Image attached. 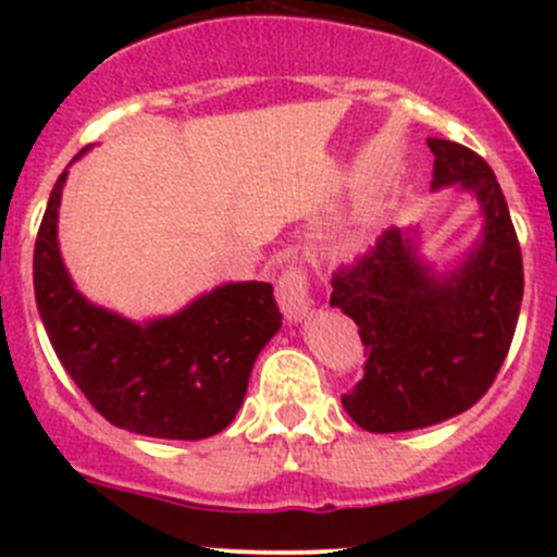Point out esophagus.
Segmentation results:
<instances>
[{"label": "esophagus", "mask_w": 557, "mask_h": 557, "mask_svg": "<svg viewBox=\"0 0 557 557\" xmlns=\"http://www.w3.org/2000/svg\"><path fill=\"white\" fill-rule=\"evenodd\" d=\"M277 301L288 320H301L310 312V272L301 261H288L280 272Z\"/></svg>", "instance_id": "1"}]
</instances>
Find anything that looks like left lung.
Listing matches in <instances>:
<instances>
[{
	"mask_svg": "<svg viewBox=\"0 0 557 557\" xmlns=\"http://www.w3.org/2000/svg\"><path fill=\"white\" fill-rule=\"evenodd\" d=\"M429 148L434 188L460 183L476 194L485 239L442 283L414 261L398 228L331 274V307L356 320L367 358L342 404L372 434L425 429L474 407L507 358L520 314V243L496 174L466 145L429 139Z\"/></svg>",
	"mask_w": 557,
	"mask_h": 557,
	"instance_id": "obj_1",
	"label": "left lung"
}]
</instances>
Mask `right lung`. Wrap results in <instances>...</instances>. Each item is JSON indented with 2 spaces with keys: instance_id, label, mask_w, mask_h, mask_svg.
Segmentation results:
<instances>
[{
  "instance_id": "obj_1",
  "label": "right lung",
  "mask_w": 557,
  "mask_h": 557,
  "mask_svg": "<svg viewBox=\"0 0 557 557\" xmlns=\"http://www.w3.org/2000/svg\"><path fill=\"white\" fill-rule=\"evenodd\" d=\"M64 180L61 172L35 243L37 310L61 367L117 429L185 442L223 431L243 404L258 352L283 325L272 285H223L148 325L88 305L55 243Z\"/></svg>"
}]
</instances>
